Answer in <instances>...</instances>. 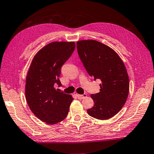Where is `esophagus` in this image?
<instances>
[{
	"mask_svg": "<svg viewBox=\"0 0 154 154\" xmlns=\"http://www.w3.org/2000/svg\"><path fill=\"white\" fill-rule=\"evenodd\" d=\"M76 96H77L78 98H79V99H83L85 98H86L87 94H82V95H80V94H76Z\"/></svg>",
	"mask_w": 154,
	"mask_h": 154,
	"instance_id": "1",
	"label": "esophagus"
}]
</instances>
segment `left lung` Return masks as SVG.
Listing matches in <instances>:
<instances>
[{"mask_svg":"<svg viewBox=\"0 0 154 154\" xmlns=\"http://www.w3.org/2000/svg\"><path fill=\"white\" fill-rule=\"evenodd\" d=\"M76 45L87 73L95 80H101L100 92L91 95L94 105L87 113L98 120L112 118L121 110L129 94V80L124 63L113 49L98 41L83 40Z\"/></svg>","mask_w":154,"mask_h":154,"instance_id":"left-lung-1","label":"left lung"}]
</instances>
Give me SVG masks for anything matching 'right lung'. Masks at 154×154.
Listing matches in <instances>:
<instances>
[{
    "mask_svg": "<svg viewBox=\"0 0 154 154\" xmlns=\"http://www.w3.org/2000/svg\"><path fill=\"white\" fill-rule=\"evenodd\" d=\"M74 42H53L38 51L26 77L25 98L36 116L47 124L60 122L67 117L74 98L58 91L63 64L74 52Z\"/></svg>",
    "mask_w": 154,
    "mask_h": 154,
    "instance_id": "right-lung-1",
    "label": "right lung"
}]
</instances>
